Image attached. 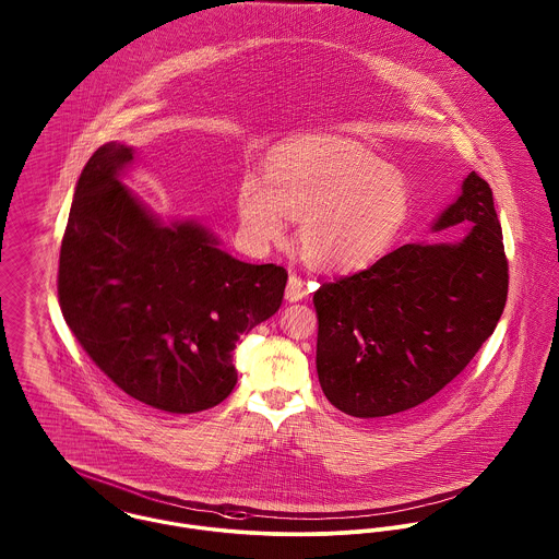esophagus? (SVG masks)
<instances>
[{
  "mask_svg": "<svg viewBox=\"0 0 559 559\" xmlns=\"http://www.w3.org/2000/svg\"><path fill=\"white\" fill-rule=\"evenodd\" d=\"M306 295H308L306 282L301 277H297V275H290L288 284H286V299L288 301H301Z\"/></svg>",
  "mask_w": 559,
  "mask_h": 559,
  "instance_id": "esophagus-1",
  "label": "esophagus"
}]
</instances>
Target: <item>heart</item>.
<instances>
[{
    "mask_svg": "<svg viewBox=\"0 0 559 559\" xmlns=\"http://www.w3.org/2000/svg\"><path fill=\"white\" fill-rule=\"evenodd\" d=\"M237 213L253 245L280 240L286 215L299 219L308 260L331 271L370 264L392 242L408 213V187L396 169L335 142L304 144L280 153L266 180L245 174Z\"/></svg>",
    "mask_w": 559,
    "mask_h": 559,
    "instance_id": "1",
    "label": "heart"
}]
</instances>
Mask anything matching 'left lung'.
I'll list each match as a JSON object with an SVG mask.
<instances>
[{
    "mask_svg": "<svg viewBox=\"0 0 559 559\" xmlns=\"http://www.w3.org/2000/svg\"><path fill=\"white\" fill-rule=\"evenodd\" d=\"M456 224H474L461 242L402 245L314 293L320 388L342 413L385 417L432 399L492 335L508 260L492 191L476 171L432 230Z\"/></svg>",
    "mask_w": 559,
    "mask_h": 559,
    "instance_id": "1",
    "label": "left lung"
}]
</instances>
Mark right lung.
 Returning <instances> with one entry per match:
<instances>
[{
    "label": "right lung",
    "mask_w": 559,
    "mask_h": 559,
    "mask_svg": "<svg viewBox=\"0 0 559 559\" xmlns=\"http://www.w3.org/2000/svg\"><path fill=\"white\" fill-rule=\"evenodd\" d=\"M124 144L81 171L60 249L58 299L87 357L160 413H198L237 385L240 335L271 319L288 273L247 264L193 222L163 224L118 178Z\"/></svg>",
    "instance_id": "1"
}]
</instances>
